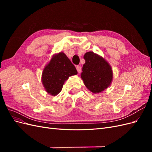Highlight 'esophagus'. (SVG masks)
<instances>
[{
	"instance_id": "1",
	"label": "esophagus",
	"mask_w": 152,
	"mask_h": 152,
	"mask_svg": "<svg viewBox=\"0 0 152 152\" xmlns=\"http://www.w3.org/2000/svg\"><path fill=\"white\" fill-rule=\"evenodd\" d=\"M76 68H77V70L78 72H79V73H80V72H81V71H82V68H81V66H77Z\"/></svg>"
}]
</instances>
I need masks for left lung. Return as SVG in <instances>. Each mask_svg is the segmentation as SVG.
Masks as SVG:
<instances>
[{"mask_svg":"<svg viewBox=\"0 0 152 152\" xmlns=\"http://www.w3.org/2000/svg\"><path fill=\"white\" fill-rule=\"evenodd\" d=\"M86 63L82 67L80 78L91 93H102L111 85L112 68L108 62L100 55L87 52L84 56Z\"/></svg>","mask_w":152,"mask_h":152,"instance_id":"left-lung-1","label":"left lung"}]
</instances>
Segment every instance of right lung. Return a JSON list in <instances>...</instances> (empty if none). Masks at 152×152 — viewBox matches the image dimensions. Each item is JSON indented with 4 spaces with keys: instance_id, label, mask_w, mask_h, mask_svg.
Instances as JSON below:
<instances>
[{
    "instance_id": "obj_1",
    "label": "right lung",
    "mask_w": 152,
    "mask_h": 152,
    "mask_svg": "<svg viewBox=\"0 0 152 152\" xmlns=\"http://www.w3.org/2000/svg\"><path fill=\"white\" fill-rule=\"evenodd\" d=\"M77 74L75 66L65 53L60 52L53 54L45 66L41 80L48 94L55 96L60 93L69 77Z\"/></svg>"
}]
</instances>
